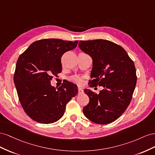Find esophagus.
Wrapping results in <instances>:
<instances>
[{"label": "esophagus", "mask_w": 155, "mask_h": 155, "mask_svg": "<svg viewBox=\"0 0 155 155\" xmlns=\"http://www.w3.org/2000/svg\"><path fill=\"white\" fill-rule=\"evenodd\" d=\"M78 94H81L83 93V90L81 87H78Z\"/></svg>", "instance_id": "esophagus-1"}]
</instances>
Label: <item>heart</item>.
I'll list each match as a JSON object with an SVG mask.
<instances>
[{
  "label": "heart",
  "mask_w": 155,
  "mask_h": 155,
  "mask_svg": "<svg viewBox=\"0 0 155 155\" xmlns=\"http://www.w3.org/2000/svg\"><path fill=\"white\" fill-rule=\"evenodd\" d=\"M69 80L72 82L76 84H78V85H81L82 84V82H83L82 77H78V76L72 77L71 78H70Z\"/></svg>",
  "instance_id": "b5f03b06"
}]
</instances>
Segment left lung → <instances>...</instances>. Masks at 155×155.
I'll return each instance as SVG.
<instances>
[{
    "label": "left lung",
    "instance_id": "obj_1",
    "mask_svg": "<svg viewBox=\"0 0 155 155\" xmlns=\"http://www.w3.org/2000/svg\"><path fill=\"white\" fill-rule=\"evenodd\" d=\"M78 46L93 59L89 86L104 87L99 94L84 90L90 102L83 113L95 123L109 124L120 117L130 103L137 81L134 64L124 48L108 40L80 41Z\"/></svg>",
    "mask_w": 155,
    "mask_h": 155
}]
</instances>
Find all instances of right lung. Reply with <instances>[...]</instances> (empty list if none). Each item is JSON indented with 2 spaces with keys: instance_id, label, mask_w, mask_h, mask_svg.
I'll return each instance as SVG.
<instances>
[{
  "instance_id": "obj_1",
  "label": "right lung",
  "mask_w": 155,
  "mask_h": 155,
  "mask_svg": "<svg viewBox=\"0 0 155 155\" xmlns=\"http://www.w3.org/2000/svg\"><path fill=\"white\" fill-rule=\"evenodd\" d=\"M60 39L34 41L17 60L14 81L24 111L35 121L49 124L64 114L66 104L78 94L74 84L67 82L58 88L51 85L52 75L61 72V58L77 47Z\"/></svg>"
}]
</instances>
